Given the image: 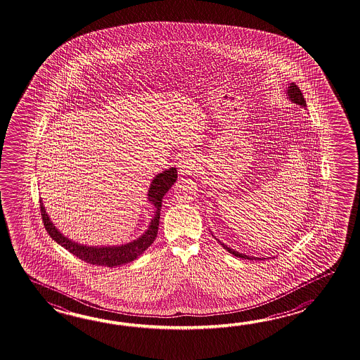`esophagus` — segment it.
<instances>
[{
	"label": "esophagus",
	"mask_w": 360,
	"mask_h": 360,
	"mask_svg": "<svg viewBox=\"0 0 360 360\" xmlns=\"http://www.w3.org/2000/svg\"><path fill=\"white\" fill-rule=\"evenodd\" d=\"M194 169H195V161L191 157H186L179 163V171L181 175H185V176L191 175L194 172Z\"/></svg>",
	"instance_id": "obj_1"
}]
</instances>
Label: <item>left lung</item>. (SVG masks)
<instances>
[{
  "mask_svg": "<svg viewBox=\"0 0 360 360\" xmlns=\"http://www.w3.org/2000/svg\"><path fill=\"white\" fill-rule=\"evenodd\" d=\"M287 99L292 101V103H295V104H297V105L306 108V101L305 99H304V96H302V92L300 91L299 87L295 84H288V87H287ZM217 240H219V239H217ZM219 242H220V240H219ZM220 245H221L228 252L234 255L236 257H239V259H245V260H265V259H266V257H262V259H261V257H253V256H248V255H245V253L238 252V251L230 248V247H228L225 243H222V242H220ZM266 260H268V259H266Z\"/></svg>",
  "mask_w": 360,
  "mask_h": 360,
  "instance_id": "8db88e82",
  "label": "left lung"
}]
</instances>
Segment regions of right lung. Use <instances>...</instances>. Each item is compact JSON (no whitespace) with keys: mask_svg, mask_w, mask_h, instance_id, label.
Masks as SVG:
<instances>
[{"mask_svg":"<svg viewBox=\"0 0 360 360\" xmlns=\"http://www.w3.org/2000/svg\"><path fill=\"white\" fill-rule=\"evenodd\" d=\"M176 167L165 169L153 177L152 183L148 189V203H150L154 208L153 217L148 225V229L140 237L131 240L129 243L118 245H87L78 243L73 239L65 237L60 230L55 226L54 222L49 217L42 199L39 200L42 221L46 228L49 236L54 239L58 245L68 250L78 259L100 266L115 268L120 265L129 264L131 261L138 259L143 255L148 247H150L158 233L160 226V216H161L162 199L165 194L171 189V186L176 181Z\"/></svg>","mask_w":360,"mask_h":360,"instance_id":"obj_1","label":"right lung"}]
</instances>
